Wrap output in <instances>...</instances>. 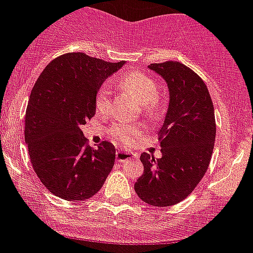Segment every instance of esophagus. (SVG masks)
Segmentation results:
<instances>
[{
    "label": "esophagus",
    "instance_id": "34e87169",
    "mask_svg": "<svg viewBox=\"0 0 253 253\" xmlns=\"http://www.w3.org/2000/svg\"><path fill=\"white\" fill-rule=\"evenodd\" d=\"M116 158H117V162H120V163H125V162H127V160H131V159H135V154L133 153H129V151H117V155H116Z\"/></svg>",
    "mask_w": 253,
    "mask_h": 253
}]
</instances>
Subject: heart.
Masks as SVG:
<instances>
[{
  "label": "heart",
  "instance_id": "1",
  "mask_svg": "<svg viewBox=\"0 0 253 253\" xmlns=\"http://www.w3.org/2000/svg\"><path fill=\"white\" fill-rule=\"evenodd\" d=\"M118 84L122 89L135 96L145 113H150L154 111L155 102L159 96V86L150 76L142 74V72L133 71L122 76L118 81ZM109 96H111L109 87L107 85H103L98 90L95 96L96 111L105 112L108 109ZM112 133L118 140L127 144L140 135V128L135 126H129V125H116L112 128Z\"/></svg>",
  "mask_w": 253,
  "mask_h": 253
}]
</instances>
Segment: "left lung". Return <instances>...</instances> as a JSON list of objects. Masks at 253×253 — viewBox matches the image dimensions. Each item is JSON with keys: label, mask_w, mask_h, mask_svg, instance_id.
Segmentation results:
<instances>
[{"label": "left lung", "mask_w": 253, "mask_h": 253, "mask_svg": "<svg viewBox=\"0 0 253 253\" xmlns=\"http://www.w3.org/2000/svg\"><path fill=\"white\" fill-rule=\"evenodd\" d=\"M148 69L166 81L168 109L159 128L162 158L142 153L144 173L135 183L137 196L151 206L181 203L205 174L215 142L214 105L204 81L174 61Z\"/></svg>", "instance_id": "obj_1"}]
</instances>
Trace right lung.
Wrapping results in <instances>:
<instances>
[{"label": "right lung", "mask_w": 253, "mask_h": 253, "mask_svg": "<svg viewBox=\"0 0 253 253\" xmlns=\"http://www.w3.org/2000/svg\"><path fill=\"white\" fill-rule=\"evenodd\" d=\"M125 63L67 53L52 61L35 83L25 114V142L35 173L54 196L90 199L111 173L116 148L108 141L90 148L81 126L95 114L98 90Z\"/></svg>", "instance_id": "add662e5"}]
</instances>
